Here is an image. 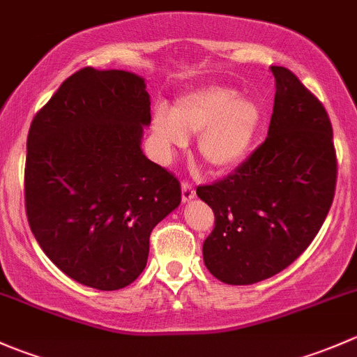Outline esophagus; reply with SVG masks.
Returning a JSON list of instances; mask_svg holds the SVG:
<instances>
[{
    "label": "esophagus",
    "instance_id": "1",
    "mask_svg": "<svg viewBox=\"0 0 357 357\" xmlns=\"http://www.w3.org/2000/svg\"><path fill=\"white\" fill-rule=\"evenodd\" d=\"M181 197H183V202H192L195 199V190H193V186L190 185V183L186 181L181 183Z\"/></svg>",
    "mask_w": 357,
    "mask_h": 357
}]
</instances>
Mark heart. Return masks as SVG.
Masks as SVG:
<instances>
[{"instance_id":"1","label":"heart","mask_w":357,"mask_h":357,"mask_svg":"<svg viewBox=\"0 0 357 357\" xmlns=\"http://www.w3.org/2000/svg\"><path fill=\"white\" fill-rule=\"evenodd\" d=\"M262 122L255 100L226 86H208L183 95L174 109L153 114V135L164 149H181L200 135L202 158L218 171L238 165L250 152Z\"/></svg>"}]
</instances>
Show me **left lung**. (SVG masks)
Instances as JSON below:
<instances>
[{
	"label": "left lung",
	"mask_w": 357,
	"mask_h": 357,
	"mask_svg": "<svg viewBox=\"0 0 357 357\" xmlns=\"http://www.w3.org/2000/svg\"><path fill=\"white\" fill-rule=\"evenodd\" d=\"M271 72L268 138L231 174L197 188L215 215L204 262L228 285H252L289 268L318 235L335 195L337 155L325 107L289 68Z\"/></svg>",
	"instance_id": "1"
}]
</instances>
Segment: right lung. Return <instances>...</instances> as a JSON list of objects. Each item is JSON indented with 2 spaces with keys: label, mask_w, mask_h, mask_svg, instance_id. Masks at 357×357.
I'll list each match as a JSON object with an SVG mask.
<instances>
[{
  "label": "right lung",
  "mask_w": 357,
  "mask_h": 357,
  "mask_svg": "<svg viewBox=\"0 0 357 357\" xmlns=\"http://www.w3.org/2000/svg\"><path fill=\"white\" fill-rule=\"evenodd\" d=\"M145 79L86 67L32 119L25 212L39 247L68 278L119 290L146 266L150 233L181 202L179 181L142 150Z\"/></svg>",
  "instance_id": "1"
}]
</instances>
